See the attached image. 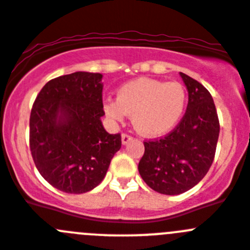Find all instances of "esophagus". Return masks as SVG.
Returning a JSON list of instances; mask_svg holds the SVG:
<instances>
[{
    "mask_svg": "<svg viewBox=\"0 0 250 250\" xmlns=\"http://www.w3.org/2000/svg\"><path fill=\"white\" fill-rule=\"evenodd\" d=\"M131 140H132V138L130 135H127V134H123V135H121V143H123V145L129 144Z\"/></svg>",
    "mask_w": 250,
    "mask_h": 250,
    "instance_id": "1",
    "label": "esophagus"
}]
</instances>
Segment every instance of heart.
<instances>
[{"label": "heart", "instance_id": "obj_1", "mask_svg": "<svg viewBox=\"0 0 250 250\" xmlns=\"http://www.w3.org/2000/svg\"><path fill=\"white\" fill-rule=\"evenodd\" d=\"M187 101L188 95L182 83L139 77L120 86L116 100L104 103V111L116 121L132 115V126L140 135L160 138L178 125Z\"/></svg>", "mask_w": 250, "mask_h": 250}]
</instances>
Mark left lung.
I'll use <instances>...</instances> for the list:
<instances>
[{"instance_id":"8db88e82","label":"left lung","mask_w":250,"mask_h":250,"mask_svg":"<svg viewBox=\"0 0 250 250\" xmlns=\"http://www.w3.org/2000/svg\"><path fill=\"white\" fill-rule=\"evenodd\" d=\"M188 90L182 121L160 140L145 141L139 173L152 190L165 195L188 191L207 175L215 155L219 120L210 92L180 72Z\"/></svg>"}]
</instances>
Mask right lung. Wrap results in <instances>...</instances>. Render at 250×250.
Masks as SVG:
<instances>
[{
    "label": "right lung",
    "mask_w": 250,
    "mask_h": 250,
    "mask_svg": "<svg viewBox=\"0 0 250 250\" xmlns=\"http://www.w3.org/2000/svg\"><path fill=\"white\" fill-rule=\"evenodd\" d=\"M103 75L77 71L48 81L30 116V149L46 182L65 193L83 194L104 180L121 147L120 134L101 123Z\"/></svg>",
    "instance_id": "add662e5"
}]
</instances>
